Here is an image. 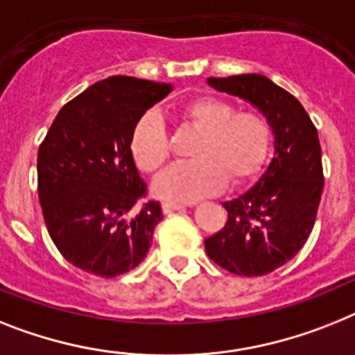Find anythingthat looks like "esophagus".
<instances>
[{"label":"esophagus","mask_w":355,"mask_h":355,"mask_svg":"<svg viewBox=\"0 0 355 355\" xmlns=\"http://www.w3.org/2000/svg\"><path fill=\"white\" fill-rule=\"evenodd\" d=\"M161 207H163V212H165V214H171V212H175V210L184 209L183 205L174 203V201H165V203L161 205Z\"/></svg>","instance_id":"obj_1"}]
</instances>
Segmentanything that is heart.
Instances as JSON below:
<instances>
[{
    "instance_id": "heart-1",
    "label": "heart",
    "mask_w": 355,
    "mask_h": 355,
    "mask_svg": "<svg viewBox=\"0 0 355 355\" xmlns=\"http://www.w3.org/2000/svg\"><path fill=\"white\" fill-rule=\"evenodd\" d=\"M184 127L201 134L190 152V163L171 166L154 183L159 198L192 203L218 194L227 184H243L265 165L272 145V128L259 112H236L230 101L198 98L180 110ZM130 156L145 174H156L171 156L165 123L156 112L145 114L130 136Z\"/></svg>"
}]
</instances>
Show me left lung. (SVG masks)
Here are the masks:
<instances>
[{
	"label": "left lung",
	"instance_id": "1",
	"mask_svg": "<svg viewBox=\"0 0 355 355\" xmlns=\"http://www.w3.org/2000/svg\"><path fill=\"white\" fill-rule=\"evenodd\" d=\"M218 92L245 99L270 123L274 157L245 194L225 201V227L205 239L212 261L237 276H265L309 239L323 194L318 130L303 105L261 74L209 78Z\"/></svg>",
	"mask_w": 355,
	"mask_h": 355
}]
</instances>
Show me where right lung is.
I'll return each instance as SVG.
<instances>
[{
	"mask_svg": "<svg viewBox=\"0 0 355 355\" xmlns=\"http://www.w3.org/2000/svg\"><path fill=\"white\" fill-rule=\"evenodd\" d=\"M171 83L112 76L55 116L37 152V194L46 230L67 261L99 277L136 268L163 219L157 201L139 205L146 183L130 156L143 114Z\"/></svg>",
	"mask_w": 355,
	"mask_h": 355,
	"instance_id": "add662e5",
	"label": "right lung"
}]
</instances>
